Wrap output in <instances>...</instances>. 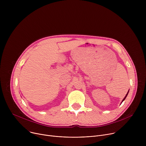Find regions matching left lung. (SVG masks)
I'll use <instances>...</instances> for the list:
<instances>
[{"mask_svg": "<svg viewBox=\"0 0 146 146\" xmlns=\"http://www.w3.org/2000/svg\"><path fill=\"white\" fill-rule=\"evenodd\" d=\"M128 92H129V91H128V93H127V95H126V96H125V98H123V100H122V102H123V100H125V98H126V97H127V95H128Z\"/></svg>", "mask_w": 146, "mask_h": 146, "instance_id": "1", "label": "left lung"}]
</instances>
